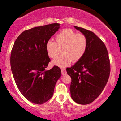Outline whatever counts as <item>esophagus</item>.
Returning <instances> with one entry per match:
<instances>
[{
    "mask_svg": "<svg viewBox=\"0 0 121 121\" xmlns=\"http://www.w3.org/2000/svg\"><path fill=\"white\" fill-rule=\"evenodd\" d=\"M66 70H65V69H61V73L62 74H66Z\"/></svg>",
    "mask_w": 121,
    "mask_h": 121,
    "instance_id": "34e87169",
    "label": "esophagus"
}]
</instances>
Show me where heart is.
I'll return each instance as SVG.
<instances>
[{
	"instance_id": "obj_1",
	"label": "heart",
	"mask_w": 121,
	"mask_h": 121,
	"mask_svg": "<svg viewBox=\"0 0 121 121\" xmlns=\"http://www.w3.org/2000/svg\"><path fill=\"white\" fill-rule=\"evenodd\" d=\"M87 46V38L84 35L77 34L71 29L62 30L56 36V43L49 40L45 49L48 56L54 59L58 55V47H62L61 53L52 62L55 66L64 68L70 65L72 61L77 62L84 56Z\"/></svg>"
}]
</instances>
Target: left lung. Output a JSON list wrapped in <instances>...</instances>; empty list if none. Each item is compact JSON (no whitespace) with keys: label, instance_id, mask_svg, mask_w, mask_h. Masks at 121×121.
<instances>
[{"label":"left lung","instance_id":"left-lung-1","mask_svg":"<svg viewBox=\"0 0 121 121\" xmlns=\"http://www.w3.org/2000/svg\"><path fill=\"white\" fill-rule=\"evenodd\" d=\"M87 38L85 53L70 68H66L72 78L71 97L81 105L91 104L100 95L105 87L110 72L108 51L102 40L93 32L74 26Z\"/></svg>","mask_w":121,"mask_h":121}]
</instances>
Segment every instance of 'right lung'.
Wrapping results in <instances>:
<instances>
[{"label":"right lung","mask_w":121,"mask_h":121,"mask_svg":"<svg viewBox=\"0 0 121 121\" xmlns=\"http://www.w3.org/2000/svg\"><path fill=\"white\" fill-rule=\"evenodd\" d=\"M60 28L53 23L32 28L22 32L15 41L11 54V68L19 91L27 100L42 104L52 97L61 69L54 66L46 70L51 61L45 45Z\"/></svg>","instance_id":"add662e5"}]
</instances>
